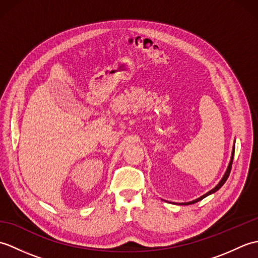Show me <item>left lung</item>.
<instances>
[{"mask_svg": "<svg viewBox=\"0 0 258 258\" xmlns=\"http://www.w3.org/2000/svg\"><path fill=\"white\" fill-rule=\"evenodd\" d=\"M234 151H235V145H234V147H233V152H232V158H231V162H229V164H228V167H227V169H226V172H225V174H224V176H223V178L221 179V182L218 183L215 187H214L212 190H210L208 191V193H206L205 195H203V196H201L200 199H197V200H195V201H193V202H188V203H182L183 205H189V204H194V203H196V202H199V201H202L203 199H205L206 196H208V195H211V194H213V193H215L216 190H218L220 189L222 186L224 185V183L226 182L227 180V178H228V176H229V173H231V169H232V164H233V158H234Z\"/></svg>", "mask_w": 258, "mask_h": 258, "instance_id": "8db88e82", "label": "left lung"}]
</instances>
